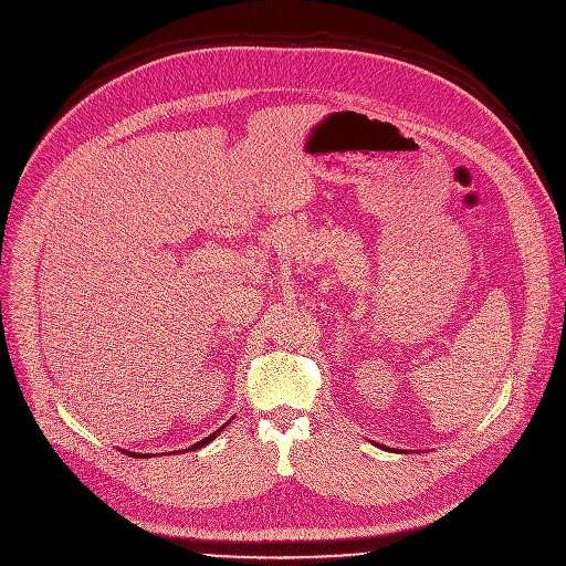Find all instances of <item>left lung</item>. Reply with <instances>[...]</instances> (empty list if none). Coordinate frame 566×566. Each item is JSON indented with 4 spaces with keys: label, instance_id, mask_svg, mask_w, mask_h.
<instances>
[{
    "label": "left lung",
    "instance_id": "obj_1",
    "mask_svg": "<svg viewBox=\"0 0 566 566\" xmlns=\"http://www.w3.org/2000/svg\"><path fill=\"white\" fill-rule=\"evenodd\" d=\"M384 448V446H381ZM401 453H408V450H401Z\"/></svg>",
    "mask_w": 566,
    "mask_h": 566
}]
</instances>
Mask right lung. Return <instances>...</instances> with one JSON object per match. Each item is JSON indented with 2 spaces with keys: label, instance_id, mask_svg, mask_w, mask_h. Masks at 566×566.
Segmentation results:
<instances>
[{
  "label": "right lung",
  "instance_id": "obj_1",
  "mask_svg": "<svg viewBox=\"0 0 566 566\" xmlns=\"http://www.w3.org/2000/svg\"><path fill=\"white\" fill-rule=\"evenodd\" d=\"M228 423H230V421H228ZM228 423H222V426H220V428H218V430H216V432H211V434H209V437H205V439H200V441H198V443H193V446H191V448H189V450H196V448H202V446H207V443H209V441H213V439H216V434H220V430H222V428H224V426H228ZM132 455H134V453H132ZM143 458H147V455H143Z\"/></svg>",
  "mask_w": 566,
  "mask_h": 566
}]
</instances>
